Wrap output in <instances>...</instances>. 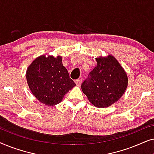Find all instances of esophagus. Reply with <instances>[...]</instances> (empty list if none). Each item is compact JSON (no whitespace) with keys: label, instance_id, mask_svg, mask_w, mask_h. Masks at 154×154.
<instances>
[{"label":"esophagus","instance_id":"obj_1","mask_svg":"<svg viewBox=\"0 0 154 154\" xmlns=\"http://www.w3.org/2000/svg\"><path fill=\"white\" fill-rule=\"evenodd\" d=\"M82 82H83V80H82V79H77V80H75V83L77 85H81V84L82 83Z\"/></svg>","mask_w":154,"mask_h":154}]
</instances>
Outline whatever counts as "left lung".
Wrapping results in <instances>:
<instances>
[{"label":"left lung","instance_id":"obj_1","mask_svg":"<svg viewBox=\"0 0 154 154\" xmlns=\"http://www.w3.org/2000/svg\"><path fill=\"white\" fill-rule=\"evenodd\" d=\"M97 65L81 85L88 100L98 108H105L116 102L125 92L128 76L114 57L97 58Z\"/></svg>","mask_w":154,"mask_h":154}]
</instances>
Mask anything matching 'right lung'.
Here are the masks:
<instances>
[{
    "instance_id": "add662e5",
    "label": "right lung",
    "mask_w": 154,
    "mask_h": 154,
    "mask_svg": "<svg viewBox=\"0 0 154 154\" xmlns=\"http://www.w3.org/2000/svg\"><path fill=\"white\" fill-rule=\"evenodd\" d=\"M26 81L33 95L48 106L59 104L75 85L60 56L42 55L35 59L26 70Z\"/></svg>"
}]
</instances>
